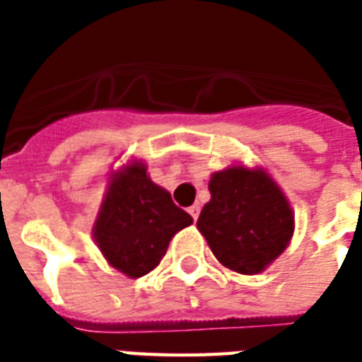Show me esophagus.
Segmentation results:
<instances>
[{
  "label": "esophagus",
  "instance_id": "obj_1",
  "mask_svg": "<svg viewBox=\"0 0 362 362\" xmlns=\"http://www.w3.org/2000/svg\"><path fill=\"white\" fill-rule=\"evenodd\" d=\"M188 211H189V215L194 217V221H197V217H199V211H202V207H199V205H192Z\"/></svg>",
  "mask_w": 362,
  "mask_h": 362
}]
</instances>
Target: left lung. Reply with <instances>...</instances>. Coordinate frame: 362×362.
<instances>
[{"mask_svg": "<svg viewBox=\"0 0 362 362\" xmlns=\"http://www.w3.org/2000/svg\"><path fill=\"white\" fill-rule=\"evenodd\" d=\"M211 202L199 213L202 230L215 258L233 272H264L293 236L295 219L287 197L264 170L233 166L209 180Z\"/></svg>", "mask_w": 362, "mask_h": 362, "instance_id": "obj_1", "label": "left lung"}]
</instances>
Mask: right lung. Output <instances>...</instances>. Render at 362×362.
I'll return each instance as SVG.
<instances>
[{
	"label": "right lung",
	"instance_id": "obj_1",
	"mask_svg": "<svg viewBox=\"0 0 362 362\" xmlns=\"http://www.w3.org/2000/svg\"><path fill=\"white\" fill-rule=\"evenodd\" d=\"M194 219L147 176L141 163L114 174L95 225V240L112 267L141 277L160 264L168 243Z\"/></svg>",
	"mask_w": 362,
	"mask_h": 362
}]
</instances>
